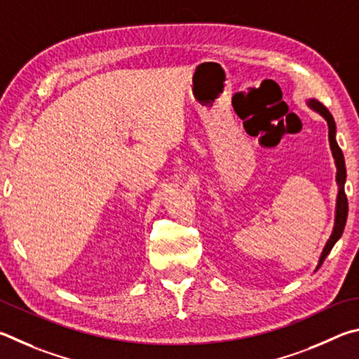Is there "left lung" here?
<instances>
[{
  "mask_svg": "<svg viewBox=\"0 0 359 359\" xmlns=\"http://www.w3.org/2000/svg\"><path fill=\"white\" fill-rule=\"evenodd\" d=\"M307 105H309L313 111L320 113V115H322L326 119V123H328V138H330V147H331V151H332V157H334L336 168H337L336 181H337V186H339L337 200H336L334 229H332V233L330 236V240L326 241L325 248H323V252H322V255H320L318 266H317V268H320V266H322V263L325 262L326 255L331 252L332 246H334L339 238L342 236L344 229H345V222H347L348 202H347V196H345V189H344V187H345V178H347V170H345V161H344L342 149L339 148V144L336 142V123H334V118H332L330 110L326 109L323 104H320L318 100H316V99L307 100Z\"/></svg>",
  "mask_w": 359,
  "mask_h": 359,
  "instance_id": "8db88e82",
  "label": "left lung"
}]
</instances>
